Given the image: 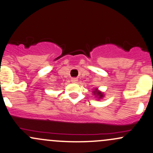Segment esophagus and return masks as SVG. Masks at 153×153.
Instances as JSON below:
<instances>
[{"label": "esophagus", "instance_id": "esophagus-1", "mask_svg": "<svg viewBox=\"0 0 153 153\" xmlns=\"http://www.w3.org/2000/svg\"><path fill=\"white\" fill-rule=\"evenodd\" d=\"M71 81L72 83H76V82L78 81V79H77L76 78H71Z\"/></svg>", "mask_w": 153, "mask_h": 153}]
</instances>
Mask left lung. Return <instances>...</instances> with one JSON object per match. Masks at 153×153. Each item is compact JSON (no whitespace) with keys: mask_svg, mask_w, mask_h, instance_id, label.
I'll return each mask as SVG.
<instances>
[{"mask_svg":"<svg viewBox=\"0 0 153 153\" xmlns=\"http://www.w3.org/2000/svg\"><path fill=\"white\" fill-rule=\"evenodd\" d=\"M92 93L97 98V100H100L104 97V93L102 92V91H100L97 88H94V89H93Z\"/></svg>","mask_w":153,"mask_h":153,"instance_id":"left-lung-1","label":"left lung"}]
</instances>
